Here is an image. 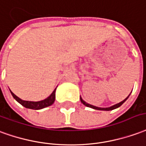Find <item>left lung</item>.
<instances>
[{
	"label": "left lung",
	"instance_id": "8db88e82",
	"mask_svg": "<svg viewBox=\"0 0 146 146\" xmlns=\"http://www.w3.org/2000/svg\"><path fill=\"white\" fill-rule=\"evenodd\" d=\"M130 96V95H129ZM129 96H128L127 98H125L123 101H122L121 102H119V103H118V104H114V105H112V106H111V107H108V108H100V107H97V106H94V105H91V104H88V103H86V101H83L82 100V98H80V100H81V102L82 103V104H84L85 106H86V107H89V108H94V109H96V110H101V111H111V110H113V109H115V108H119V107H120L122 104L124 103L125 101L127 100V98H129Z\"/></svg>",
	"mask_w": 146,
	"mask_h": 146
}]
</instances>
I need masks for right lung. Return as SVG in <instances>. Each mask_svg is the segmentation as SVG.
Segmentation results:
<instances>
[{
    "label": "right lung",
    "mask_w": 146,
    "mask_h": 146,
    "mask_svg": "<svg viewBox=\"0 0 146 146\" xmlns=\"http://www.w3.org/2000/svg\"><path fill=\"white\" fill-rule=\"evenodd\" d=\"M56 88L55 89L53 92L48 96V98L40 101H23V100H22L19 98H18L16 95L14 94L12 91H11V94H12V97L14 98V99H15V101H18L19 103L22 104L23 107H25L27 108H30V109L39 110V109L48 107V106H50V105H52V104L54 103L55 98H56Z\"/></svg>",
    "instance_id": "obj_1"
}]
</instances>
